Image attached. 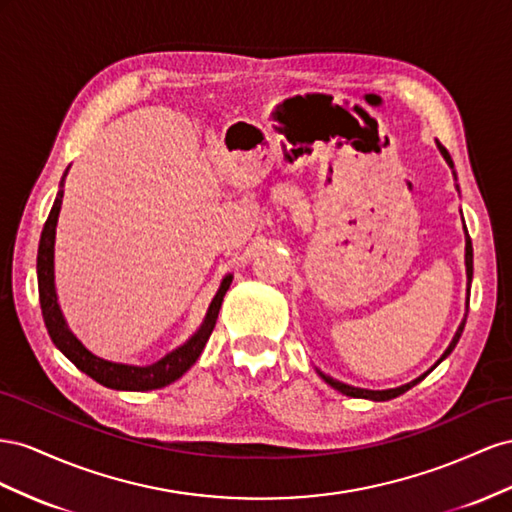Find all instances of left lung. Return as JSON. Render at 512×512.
<instances>
[{"mask_svg": "<svg viewBox=\"0 0 512 512\" xmlns=\"http://www.w3.org/2000/svg\"><path fill=\"white\" fill-rule=\"evenodd\" d=\"M440 150H442V154H444V158H446V163L450 165V169L455 167L452 165V158H450V154H448V150L444 148V145H440ZM452 175H455V171H452ZM467 233V231H465ZM465 268H467V279H470V283H472V274H474V251H472V240H470V236L465 238ZM463 328H465V321L463 324L459 326V330H457V334H455V339H452V343L448 345V349L444 352V356H442V360L452 352V349H455V345L459 343V339H461V332H463ZM319 375L326 379V382L332 386V388H337L339 392H343V394H349V397H360V399H373V401H388V399H394V397H399V394H403L405 390H410L412 386H416L422 377H418V379H414V382H410V384H405V386H399V388H388V390H371V388H360V386H352V384H347V382H341V379H337V377H332V375H328V373H324V371H319Z\"/></svg>", "mask_w": 512, "mask_h": 512, "instance_id": "obj_1", "label": "left lung"}]
</instances>
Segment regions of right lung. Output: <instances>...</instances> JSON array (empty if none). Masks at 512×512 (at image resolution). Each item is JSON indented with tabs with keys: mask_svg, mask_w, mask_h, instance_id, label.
<instances>
[{
	"mask_svg": "<svg viewBox=\"0 0 512 512\" xmlns=\"http://www.w3.org/2000/svg\"><path fill=\"white\" fill-rule=\"evenodd\" d=\"M62 186H64V178L60 182V193H57V197H55V203L49 212L47 223H45V227H42V236H40V244H38V259H36L40 309H42V317H45V326L49 330L51 341L60 347V352L72 364H75L77 369H81L85 375H90L92 379H96L98 384L107 386V388L143 392V390L163 388V386L175 382V379L182 377L188 369L193 367L195 360L201 356L203 347H206L210 334L214 330L216 319H218V311H221L223 296L229 289L231 274L223 279L221 289H218V294L214 296L208 317H206V321H203L199 332L191 341L175 349V352L167 354L165 358H160L154 364H148V367H130V364H118V362H109V360H102V358L94 356L90 349H85L75 334L68 330L66 321L62 317V311H60V304H57V296H55L53 242H55L57 216H60L62 197H64Z\"/></svg>",
	"mask_w": 512,
	"mask_h": 512,
	"instance_id": "1",
	"label": "right lung"
}]
</instances>
